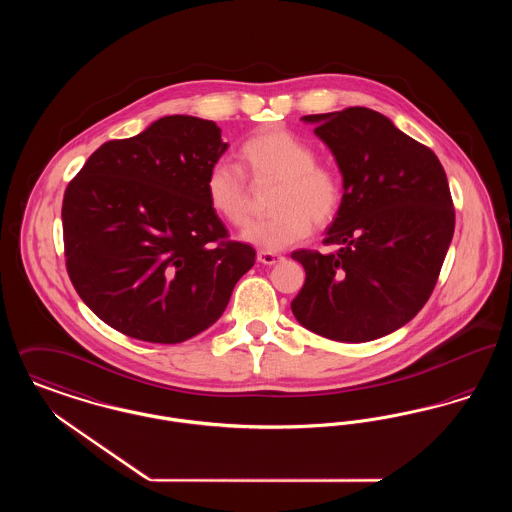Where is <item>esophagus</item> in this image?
Masks as SVG:
<instances>
[{"mask_svg":"<svg viewBox=\"0 0 512 512\" xmlns=\"http://www.w3.org/2000/svg\"><path fill=\"white\" fill-rule=\"evenodd\" d=\"M282 259H284V257H282L280 253H276V251L261 249V251L257 253V261L263 263V265H276V263H280Z\"/></svg>","mask_w":512,"mask_h":512,"instance_id":"34e87169","label":"esophagus"}]
</instances>
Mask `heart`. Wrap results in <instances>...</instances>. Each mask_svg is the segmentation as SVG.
Instances as JSON below:
<instances>
[{
	"label": "heart",
	"mask_w": 512,
	"mask_h": 512,
	"mask_svg": "<svg viewBox=\"0 0 512 512\" xmlns=\"http://www.w3.org/2000/svg\"><path fill=\"white\" fill-rule=\"evenodd\" d=\"M245 171L255 184L276 182L268 207L272 213L247 226L244 238L263 249H284L305 240L313 224L328 226L343 205L341 172L318 161L317 149L286 128H265L240 147ZM211 209L230 226L242 228L251 215L249 188L242 167L220 159L205 178Z\"/></svg>",
	"instance_id": "1"
}]
</instances>
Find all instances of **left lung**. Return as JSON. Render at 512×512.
Here are the masks:
<instances>
[{
    "label": "left lung",
    "instance_id": "8db88e82",
    "mask_svg": "<svg viewBox=\"0 0 512 512\" xmlns=\"http://www.w3.org/2000/svg\"><path fill=\"white\" fill-rule=\"evenodd\" d=\"M343 174V205L322 255L293 251L305 284L299 324L336 341H370L426 305L455 230V207L436 153L366 107L307 115Z\"/></svg>",
    "mask_w": 512,
    "mask_h": 512
}]
</instances>
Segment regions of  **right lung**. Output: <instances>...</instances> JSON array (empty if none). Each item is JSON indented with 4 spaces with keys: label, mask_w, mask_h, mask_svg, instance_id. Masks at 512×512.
Masks as SVG:
<instances>
[{
    "label": "right lung",
    "mask_w": 512,
    "mask_h": 512,
    "mask_svg": "<svg viewBox=\"0 0 512 512\" xmlns=\"http://www.w3.org/2000/svg\"><path fill=\"white\" fill-rule=\"evenodd\" d=\"M228 144L172 115L96 149L63 197L65 265L80 299L136 340L180 343L224 313L255 249L230 240L205 192Z\"/></svg>",
    "instance_id": "obj_1"
}]
</instances>
